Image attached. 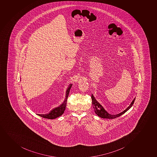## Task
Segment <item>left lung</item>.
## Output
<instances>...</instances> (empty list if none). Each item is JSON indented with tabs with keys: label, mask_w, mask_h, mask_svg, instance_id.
<instances>
[{
	"label": "left lung",
	"mask_w": 157,
	"mask_h": 157,
	"mask_svg": "<svg viewBox=\"0 0 157 157\" xmlns=\"http://www.w3.org/2000/svg\"><path fill=\"white\" fill-rule=\"evenodd\" d=\"M135 99H136V98H134V99L131 102L130 105L126 109H124V111H122L119 114L112 115V114H109V113L107 112V111L104 109V107H103L99 103V102H98L96 100V99H95V98H94L93 94L91 95L92 104H93V107L94 109V112L99 117L102 118H107V119H114V118L121 116V115H122V114L125 113L127 111H128L130 109L131 107H132L134 102V101H135Z\"/></svg>",
	"instance_id": "8db88e82"
}]
</instances>
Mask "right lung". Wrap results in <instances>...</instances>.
<instances>
[{
    "label": "right lung",
    "instance_id": "1",
    "mask_svg": "<svg viewBox=\"0 0 157 157\" xmlns=\"http://www.w3.org/2000/svg\"><path fill=\"white\" fill-rule=\"evenodd\" d=\"M72 85V84H70L69 85V86H68V88L67 89L66 92L65 99H64L63 102L60 105H59L57 107H55V108L53 109L48 114H37V115L40 116V117L50 119H55L56 118L62 115L63 114L65 109H66L67 99H68V96H69L70 90Z\"/></svg>",
    "mask_w": 157,
    "mask_h": 157
}]
</instances>
